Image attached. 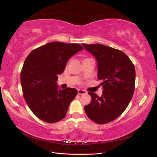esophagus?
<instances>
[{
  "mask_svg": "<svg viewBox=\"0 0 157 157\" xmlns=\"http://www.w3.org/2000/svg\"><path fill=\"white\" fill-rule=\"evenodd\" d=\"M87 94V92L86 91H84L83 90L81 89H78V94L79 95H83V94Z\"/></svg>",
  "mask_w": 157,
  "mask_h": 157,
  "instance_id": "obj_1",
  "label": "esophagus"
}]
</instances>
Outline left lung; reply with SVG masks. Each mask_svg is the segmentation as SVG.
<instances>
[{
    "mask_svg": "<svg viewBox=\"0 0 157 157\" xmlns=\"http://www.w3.org/2000/svg\"><path fill=\"white\" fill-rule=\"evenodd\" d=\"M98 63V78L103 94L89 92L92 101L84 107L88 117L103 124L115 120L125 111L134 92L136 71L124 52L100 44H82Z\"/></svg>",
    "mask_w": 157,
    "mask_h": 157,
    "instance_id": "obj_1",
    "label": "left lung"
}]
</instances>
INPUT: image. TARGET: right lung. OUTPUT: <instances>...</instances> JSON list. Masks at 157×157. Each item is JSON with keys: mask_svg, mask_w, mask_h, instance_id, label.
Returning <instances> with one entry per match:
<instances>
[{"mask_svg": "<svg viewBox=\"0 0 157 157\" xmlns=\"http://www.w3.org/2000/svg\"><path fill=\"white\" fill-rule=\"evenodd\" d=\"M83 47L78 44L52 42L28 55L21 72L23 97L32 112L40 120L57 122L65 117L77 89L61 90L56 81L69 59Z\"/></svg>", "mask_w": 157, "mask_h": 157, "instance_id": "add662e5", "label": "right lung"}]
</instances>
